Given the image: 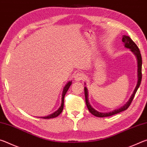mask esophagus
Returning <instances> with one entry per match:
<instances>
[{
  "label": "esophagus",
  "mask_w": 147,
  "mask_h": 147,
  "mask_svg": "<svg viewBox=\"0 0 147 147\" xmlns=\"http://www.w3.org/2000/svg\"><path fill=\"white\" fill-rule=\"evenodd\" d=\"M84 78V75L82 73H80V72H78L75 74L74 75V80L76 81H80Z\"/></svg>",
  "instance_id": "obj_1"
}]
</instances>
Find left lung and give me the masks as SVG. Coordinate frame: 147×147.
<instances>
[{"label": "left lung", "instance_id": "1", "mask_svg": "<svg viewBox=\"0 0 147 147\" xmlns=\"http://www.w3.org/2000/svg\"><path fill=\"white\" fill-rule=\"evenodd\" d=\"M122 41L124 43V47H125L126 48L130 49V51L132 52L134 55L136 56L137 60H138V83H137L136 87L135 89H134L132 94H131V96H130V99H129L127 102L124 104L123 106H122L121 108L115 109V110L110 111V112H107V113L100 112V111H96L95 109L92 108L91 104L89 102L88 89H87L86 87H84V92H85L86 106H87V107H88L89 112H90L91 114H93V115L98 117H109V116L115 115V114H117V113H119L121 112V111H123L124 110H126V109H127L128 108V107L130 106V105L131 104V102H132L134 96H135L136 92H137V91H138L139 87L141 84V79H142V73H141V70H142V58H141V54L140 53V51H139V49L138 48V47L137 46V45L134 43L132 40H131V39L129 36L124 35V36H123V39H122Z\"/></svg>", "mask_w": 147, "mask_h": 147}]
</instances>
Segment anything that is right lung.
Instances as JSON below:
<instances>
[{
  "instance_id": "obj_1",
  "label": "right lung",
  "mask_w": 147,
  "mask_h": 147,
  "mask_svg": "<svg viewBox=\"0 0 147 147\" xmlns=\"http://www.w3.org/2000/svg\"><path fill=\"white\" fill-rule=\"evenodd\" d=\"M72 84V81H69L68 82V83L66 84L65 86L64 87V88L63 89V93H62V97H61V106L59 107V108L58 109V110L56 111L55 112L51 114V115H49L48 116H46V117H40V118H43V119H51V118H54V117H58L59 114H60L62 111H63V104H64V97H65V94L67 92L68 89L69 88V87L71 86V85Z\"/></svg>"
}]
</instances>
